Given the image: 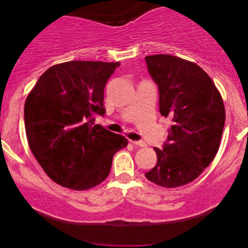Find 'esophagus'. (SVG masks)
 <instances>
[{"mask_svg":"<svg viewBox=\"0 0 248 248\" xmlns=\"http://www.w3.org/2000/svg\"><path fill=\"white\" fill-rule=\"evenodd\" d=\"M134 146L136 147H146V143H144L143 141H130Z\"/></svg>","mask_w":248,"mask_h":248,"instance_id":"esophagus-1","label":"esophagus"}]
</instances>
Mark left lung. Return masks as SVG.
<instances>
[{
	"mask_svg": "<svg viewBox=\"0 0 248 248\" xmlns=\"http://www.w3.org/2000/svg\"><path fill=\"white\" fill-rule=\"evenodd\" d=\"M148 72L157 84L160 113L172 121L156 166L146 177L163 187L192 182L211 163L220 144L225 107L209 75L195 62L170 55L147 56Z\"/></svg>",
	"mask_w": 248,
	"mask_h": 248,
	"instance_id": "8db88e82",
	"label": "left lung"
}]
</instances>
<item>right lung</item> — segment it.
Returning <instances> with one entry per match:
<instances>
[{"label": "right lung", "instance_id": "1", "mask_svg": "<svg viewBox=\"0 0 248 248\" xmlns=\"http://www.w3.org/2000/svg\"><path fill=\"white\" fill-rule=\"evenodd\" d=\"M120 62L73 61L39 77L24 105L29 147L59 186L87 190L109 175L113 156L127 139L94 124L104 115V90Z\"/></svg>", "mask_w": 248, "mask_h": 248}]
</instances>
